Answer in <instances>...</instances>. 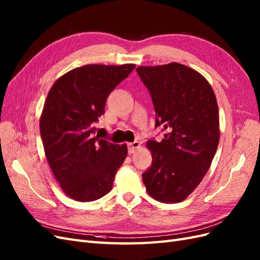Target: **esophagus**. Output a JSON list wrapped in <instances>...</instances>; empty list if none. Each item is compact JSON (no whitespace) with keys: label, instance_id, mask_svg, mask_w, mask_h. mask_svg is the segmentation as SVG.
<instances>
[{"label":"esophagus","instance_id":"34e87169","mask_svg":"<svg viewBox=\"0 0 260 260\" xmlns=\"http://www.w3.org/2000/svg\"><path fill=\"white\" fill-rule=\"evenodd\" d=\"M140 147V142L139 141H135V142L129 143L128 144V153L129 154H133L137 152V149Z\"/></svg>","mask_w":260,"mask_h":260}]
</instances>
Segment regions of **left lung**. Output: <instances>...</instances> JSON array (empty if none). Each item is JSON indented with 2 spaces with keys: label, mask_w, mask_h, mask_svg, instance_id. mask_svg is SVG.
I'll list each match as a JSON object with an SVG mask.
<instances>
[{
  "label": "left lung",
  "mask_w": 260,
  "mask_h": 260,
  "mask_svg": "<svg viewBox=\"0 0 260 260\" xmlns=\"http://www.w3.org/2000/svg\"><path fill=\"white\" fill-rule=\"evenodd\" d=\"M137 73L155 108V128L166 131L149 140L152 166L142 175L147 193L162 203L184 201L208 171L219 144L218 104L209 82L179 62L140 66Z\"/></svg>",
  "instance_id": "8db88e82"
}]
</instances>
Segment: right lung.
I'll return each mask as SVG.
<instances>
[{
    "instance_id": "add662e5",
    "label": "right lung",
    "mask_w": 260,
    "mask_h": 260,
    "mask_svg": "<svg viewBox=\"0 0 260 260\" xmlns=\"http://www.w3.org/2000/svg\"><path fill=\"white\" fill-rule=\"evenodd\" d=\"M136 65H85L54 82L40 118L46 159L66 195L92 202L112 190L127 145L95 136L109 94Z\"/></svg>"
}]
</instances>
